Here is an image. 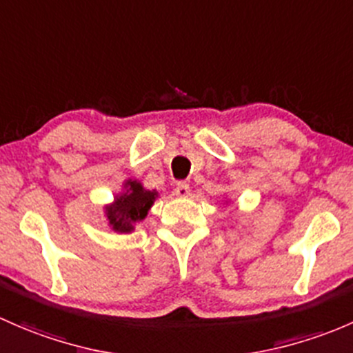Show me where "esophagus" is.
I'll use <instances>...</instances> for the list:
<instances>
[{
	"label": "esophagus",
	"instance_id": "1",
	"mask_svg": "<svg viewBox=\"0 0 353 353\" xmlns=\"http://www.w3.org/2000/svg\"><path fill=\"white\" fill-rule=\"evenodd\" d=\"M175 194L181 199L188 197V195H190V187H188L187 183H178L175 187Z\"/></svg>",
	"mask_w": 353,
	"mask_h": 353
}]
</instances>
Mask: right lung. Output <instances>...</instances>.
I'll return each mask as SVG.
<instances>
[{
    "mask_svg": "<svg viewBox=\"0 0 353 353\" xmlns=\"http://www.w3.org/2000/svg\"><path fill=\"white\" fill-rule=\"evenodd\" d=\"M122 195L117 201L107 207V217L114 231L130 232L134 230V223H139L148 216V210L158 197L156 192L144 190L143 185L136 180H127Z\"/></svg>",
    "mask_w": 353,
    "mask_h": 353,
    "instance_id": "1",
    "label": "right lung"
}]
</instances>
